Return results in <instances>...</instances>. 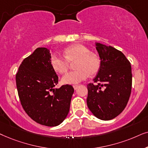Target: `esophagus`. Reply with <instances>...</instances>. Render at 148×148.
Masks as SVG:
<instances>
[{
	"label": "esophagus",
	"instance_id": "34e87169",
	"mask_svg": "<svg viewBox=\"0 0 148 148\" xmlns=\"http://www.w3.org/2000/svg\"><path fill=\"white\" fill-rule=\"evenodd\" d=\"M73 88H74V90H76L78 88V85H74L73 86Z\"/></svg>",
	"mask_w": 148,
	"mask_h": 148
}]
</instances>
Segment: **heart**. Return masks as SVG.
<instances>
[{
    "instance_id": "obj_1",
    "label": "heart",
    "mask_w": 148,
    "mask_h": 148,
    "mask_svg": "<svg viewBox=\"0 0 148 148\" xmlns=\"http://www.w3.org/2000/svg\"><path fill=\"white\" fill-rule=\"evenodd\" d=\"M64 57L54 53L51 56L50 64L56 72L64 74L70 66V62L76 61V70L68 72L62 77V82L67 84L80 83L88 78V75H94L100 68V60L97 56L90 53L89 49L82 45H71L64 51Z\"/></svg>"
}]
</instances>
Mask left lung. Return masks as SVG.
Segmentation results:
<instances>
[{
  "mask_svg": "<svg viewBox=\"0 0 148 148\" xmlns=\"http://www.w3.org/2000/svg\"><path fill=\"white\" fill-rule=\"evenodd\" d=\"M100 68L93 79L97 84L87 85L86 103L95 117L110 121L123 111L129 101L132 86L131 66L121 51L95 43Z\"/></svg>",
  "mask_w": 148,
  "mask_h": 148,
  "instance_id": "left-lung-1",
  "label": "left lung"
}]
</instances>
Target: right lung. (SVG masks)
Listing matches in <instances>:
<instances>
[{
  "label": "right lung",
  "instance_id": "right-lung-1",
  "mask_svg": "<svg viewBox=\"0 0 148 148\" xmlns=\"http://www.w3.org/2000/svg\"><path fill=\"white\" fill-rule=\"evenodd\" d=\"M50 51L39 47L25 58L16 74V85L21 106L33 121L56 127L66 119L74 93L72 86L54 88L58 76L50 64Z\"/></svg>",
  "mask_w": 148,
  "mask_h": 148
}]
</instances>
